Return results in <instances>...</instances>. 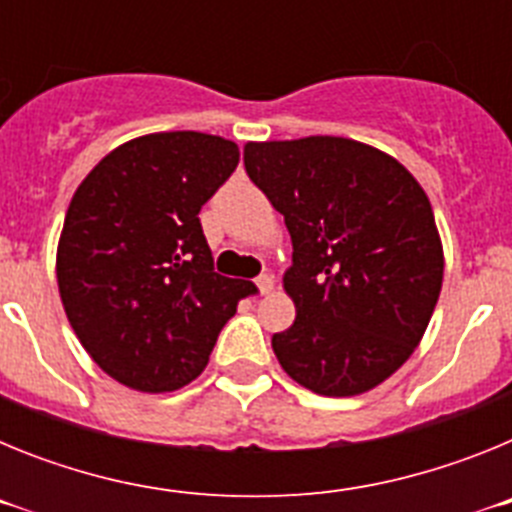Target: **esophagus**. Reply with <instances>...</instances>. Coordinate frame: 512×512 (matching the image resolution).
Returning a JSON list of instances; mask_svg holds the SVG:
<instances>
[{
    "mask_svg": "<svg viewBox=\"0 0 512 512\" xmlns=\"http://www.w3.org/2000/svg\"><path fill=\"white\" fill-rule=\"evenodd\" d=\"M256 287H259L261 295H269L271 289H274V277H271V274H261V277L256 279Z\"/></svg>",
    "mask_w": 512,
    "mask_h": 512,
    "instance_id": "esophagus-1",
    "label": "esophagus"
}]
</instances>
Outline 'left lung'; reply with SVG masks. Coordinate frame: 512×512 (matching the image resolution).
Returning a JSON list of instances; mask_svg holds the SVG:
<instances>
[{"label": "left lung", "instance_id": "obj_1", "mask_svg": "<svg viewBox=\"0 0 512 512\" xmlns=\"http://www.w3.org/2000/svg\"><path fill=\"white\" fill-rule=\"evenodd\" d=\"M243 164L292 235L297 318L271 338L279 364L315 395L374 390L410 359L441 295L423 187L397 158L333 135L246 143Z\"/></svg>", "mask_w": 512, "mask_h": 512}]
</instances>
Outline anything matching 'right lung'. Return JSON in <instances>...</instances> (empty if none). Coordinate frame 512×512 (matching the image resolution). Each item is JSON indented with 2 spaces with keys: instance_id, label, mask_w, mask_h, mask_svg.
<instances>
[{
  "instance_id": "obj_1",
  "label": "right lung",
  "mask_w": 512,
  "mask_h": 512,
  "mask_svg": "<svg viewBox=\"0 0 512 512\" xmlns=\"http://www.w3.org/2000/svg\"><path fill=\"white\" fill-rule=\"evenodd\" d=\"M220 135L128 140L71 197L56 253L63 310L102 372L138 392L202 374L251 282L217 274L200 210L238 166Z\"/></svg>"
}]
</instances>
